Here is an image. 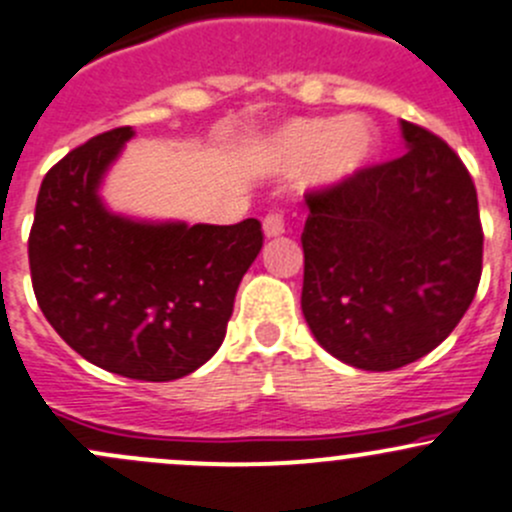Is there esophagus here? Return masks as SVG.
<instances>
[{
    "instance_id": "obj_1",
    "label": "esophagus",
    "mask_w": 512,
    "mask_h": 512,
    "mask_svg": "<svg viewBox=\"0 0 512 512\" xmlns=\"http://www.w3.org/2000/svg\"><path fill=\"white\" fill-rule=\"evenodd\" d=\"M262 230H265V237H280L285 232V218L282 213H270L262 223Z\"/></svg>"
}]
</instances>
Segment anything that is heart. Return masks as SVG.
I'll use <instances>...</instances> for the list:
<instances>
[{"instance_id":"heart-1","label":"heart","mask_w":512,"mask_h":512,"mask_svg":"<svg viewBox=\"0 0 512 512\" xmlns=\"http://www.w3.org/2000/svg\"><path fill=\"white\" fill-rule=\"evenodd\" d=\"M379 151V133L364 116L292 118L270 138V156L285 168L307 165L314 190H337L359 178Z\"/></svg>"}]
</instances>
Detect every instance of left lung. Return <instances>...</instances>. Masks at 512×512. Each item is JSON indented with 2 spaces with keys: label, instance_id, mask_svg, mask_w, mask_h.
<instances>
[{
  "label": "left lung",
  "instance_id": "obj_1",
  "mask_svg": "<svg viewBox=\"0 0 512 512\" xmlns=\"http://www.w3.org/2000/svg\"><path fill=\"white\" fill-rule=\"evenodd\" d=\"M406 153L307 195L302 312L344 364L394 371L426 356L471 307L483 267L478 195L461 158L401 121Z\"/></svg>",
  "mask_w": 512,
  "mask_h": 512
}]
</instances>
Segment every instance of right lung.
<instances>
[{"label":"right lung","mask_w":512,"mask_h":512,"mask_svg":"<svg viewBox=\"0 0 512 512\" xmlns=\"http://www.w3.org/2000/svg\"><path fill=\"white\" fill-rule=\"evenodd\" d=\"M133 138L113 128L41 180L29 267L41 312L86 361L138 381L193 374L220 349L262 225H188L113 213L108 168Z\"/></svg>","instance_id":"right-lung-1"}]
</instances>
